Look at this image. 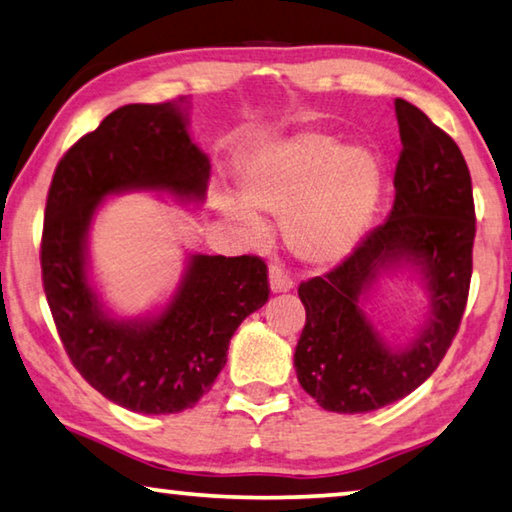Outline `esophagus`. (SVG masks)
<instances>
[{"label":"esophagus","instance_id":"1","mask_svg":"<svg viewBox=\"0 0 512 512\" xmlns=\"http://www.w3.org/2000/svg\"><path fill=\"white\" fill-rule=\"evenodd\" d=\"M268 282H271V291L273 293H287L293 289V280L287 273V268L280 264H273L268 268Z\"/></svg>","mask_w":512,"mask_h":512}]
</instances>
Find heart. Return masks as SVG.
Returning a JSON list of instances; mask_svg holds the SVG:
<instances>
[{"mask_svg":"<svg viewBox=\"0 0 512 512\" xmlns=\"http://www.w3.org/2000/svg\"><path fill=\"white\" fill-rule=\"evenodd\" d=\"M381 171L375 155L343 149L327 135L309 133L275 144L250 162L241 178L246 201L277 219L307 262L327 264L357 246L379 203ZM223 210L250 235H262L257 216L237 203Z\"/></svg>","mask_w":512,"mask_h":512,"instance_id":"1","label":"heart"}]
</instances>
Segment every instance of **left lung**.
Segmentation results:
<instances>
[{
	"label": "left lung",
	"mask_w": 512,
	"mask_h": 512,
	"mask_svg": "<svg viewBox=\"0 0 512 512\" xmlns=\"http://www.w3.org/2000/svg\"><path fill=\"white\" fill-rule=\"evenodd\" d=\"M402 151L395 203L339 266L307 282L298 296L307 320L293 366L300 386L334 413H368L413 393L452 345L472 280L476 214L461 149L420 108L395 99ZM400 261L425 268L430 323L409 349L391 351L358 307L379 270Z\"/></svg>",
	"instance_id": "obj_1"
}]
</instances>
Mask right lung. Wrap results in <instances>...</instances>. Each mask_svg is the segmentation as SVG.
I'll use <instances>...</instances> for the list:
<instances>
[{"label": "right lung", "mask_w": 512, "mask_h": 512, "mask_svg": "<svg viewBox=\"0 0 512 512\" xmlns=\"http://www.w3.org/2000/svg\"><path fill=\"white\" fill-rule=\"evenodd\" d=\"M185 97L131 103L83 135L51 178L42 228V287L72 366L110 402L178 413L201 400L228 361L244 318L268 300L262 257L194 255L171 305L146 323L112 320L85 275V237L101 198L158 189L203 201L210 160L189 140Z\"/></svg>", "instance_id": "add662e5"}]
</instances>
